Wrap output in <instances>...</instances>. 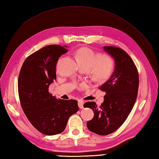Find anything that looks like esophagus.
Returning <instances> with one entry per match:
<instances>
[{"mask_svg": "<svg viewBox=\"0 0 159 159\" xmlns=\"http://www.w3.org/2000/svg\"><path fill=\"white\" fill-rule=\"evenodd\" d=\"M78 104H79V107L80 108V109H83L84 101H83L82 100H79V101H78Z\"/></svg>", "mask_w": 159, "mask_h": 159, "instance_id": "obj_1", "label": "esophagus"}]
</instances>
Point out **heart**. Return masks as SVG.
I'll use <instances>...</instances> for the list:
<instances>
[{
  "mask_svg": "<svg viewBox=\"0 0 159 159\" xmlns=\"http://www.w3.org/2000/svg\"><path fill=\"white\" fill-rule=\"evenodd\" d=\"M74 55L82 68L89 70L93 80L96 82L106 81L114 72L116 64L109 55H100L91 48H81Z\"/></svg>",
  "mask_w": 159,
  "mask_h": 159,
  "instance_id": "heart-1",
  "label": "heart"
}]
</instances>
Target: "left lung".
<instances>
[{"label": "left lung", "mask_w": 159, "mask_h": 159, "mask_svg": "<svg viewBox=\"0 0 159 159\" xmlns=\"http://www.w3.org/2000/svg\"><path fill=\"white\" fill-rule=\"evenodd\" d=\"M104 50L116 62L112 76L99 87L106 93L104 102L100 107L94 102L84 104L94 113L93 119L87 122V126L99 135L113 133L127 119L135 103L139 81L137 67L127 52L114 46H104Z\"/></svg>", "instance_id": "8db88e82"}]
</instances>
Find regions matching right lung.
I'll return each instance as SVG.
<instances>
[{"mask_svg": "<svg viewBox=\"0 0 159 159\" xmlns=\"http://www.w3.org/2000/svg\"><path fill=\"white\" fill-rule=\"evenodd\" d=\"M67 51L59 45L46 46L29 55L20 71L18 87L22 110L33 126L46 135L62 133L69 117L79 111L77 100L57 99L48 92L57 79V63Z\"/></svg>", "mask_w": 159, "mask_h": 159, "instance_id": "add662e5", "label": "right lung"}]
</instances>
